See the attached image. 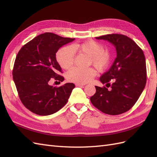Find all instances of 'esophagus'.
Masks as SVG:
<instances>
[{
	"label": "esophagus",
	"mask_w": 157,
	"mask_h": 157,
	"mask_svg": "<svg viewBox=\"0 0 157 157\" xmlns=\"http://www.w3.org/2000/svg\"><path fill=\"white\" fill-rule=\"evenodd\" d=\"M75 85H76V86H82L84 84H81V83H76Z\"/></svg>",
	"instance_id": "obj_1"
}]
</instances>
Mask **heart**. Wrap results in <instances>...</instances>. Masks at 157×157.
<instances>
[{
    "label": "heart",
    "mask_w": 157,
    "mask_h": 157,
    "mask_svg": "<svg viewBox=\"0 0 157 157\" xmlns=\"http://www.w3.org/2000/svg\"><path fill=\"white\" fill-rule=\"evenodd\" d=\"M103 50L102 45L93 40L80 44L76 43L71 47H64L60 49L56 54V59L61 67L67 69L73 64L75 52L79 51L90 56V62L97 69H102L110 59V55ZM96 74V71L92 68L73 67L68 71L66 77L69 81L83 84L90 82Z\"/></svg>",
    "instance_id": "1"
}]
</instances>
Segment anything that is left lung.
<instances>
[{
  "instance_id": "1",
  "label": "left lung",
  "mask_w": 157,
  "mask_h": 157,
  "mask_svg": "<svg viewBox=\"0 0 157 157\" xmlns=\"http://www.w3.org/2000/svg\"><path fill=\"white\" fill-rule=\"evenodd\" d=\"M96 39L107 40L115 46L117 58L99 78L111 90L96 86V92L90 101L104 113L120 115L134 105L145 88L147 71L144 52L134 40L123 35L109 34ZM110 82H113L111 85Z\"/></svg>"
}]
</instances>
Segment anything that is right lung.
I'll use <instances>...</instances> for the list:
<instances>
[{"mask_svg": "<svg viewBox=\"0 0 157 157\" xmlns=\"http://www.w3.org/2000/svg\"><path fill=\"white\" fill-rule=\"evenodd\" d=\"M75 39L52 33L35 37L19 51L13 69V79L24 106L36 115L46 116L58 111L67 103L73 83L50 86L52 78L63 82L61 68L56 58L58 50ZM56 81V82H57Z\"/></svg>", "mask_w": 157, "mask_h": 157, "instance_id": "obj_1", "label": "right lung"}]
</instances>
